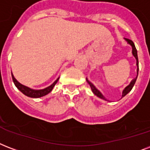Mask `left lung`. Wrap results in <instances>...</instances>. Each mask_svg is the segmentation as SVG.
<instances>
[{
  "label": "left lung",
  "instance_id": "left-lung-1",
  "mask_svg": "<svg viewBox=\"0 0 150 150\" xmlns=\"http://www.w3.org/2000/svg\"><path fill=\"white\" fill-rule=\"evenodd\" d=\"M125 40L127 41V43L128 44V45H130L131 46H132V54H133V55H134V57L135 58V59H136V66H137V76L134 79H133L132 81H131V83L128 84V85L126 87V88L123 90L122 91V97L121 98H123V97H125L126 95H127V93H129L130 91H131V90L132 89V88L134 87V83H135V81H136L137 80V77H138V74H139V59H138V54H137V50H136V47H135V46H134V44L133 43V41L131 40H129V39H127V38H125ZM86 81H87V82L88 83V84L90 85V87H91V91H92V92L94 93V95L95 96H96L97 97H98V98H102V99H103V100H105L107 101L106 99H105V98L104 97V96H103V94L101 93L100 91H98V89L95 87V86L93 85V83H91L90 81H88V78H86Z\"/></svg>",
  "mask_w": 150,
  "mask_h": 150
}]
</instances>
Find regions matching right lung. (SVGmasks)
<instances>
[{"label":"right lung","instance_id":"1","mask_svg":"<svg viewBox=\"0 0 150 150\" xmlns=\"http://www.w3.org/2000/svg\"><path fill=\"white\" fill-rule=\"evenodd\" d=\"M11 76H12V81H13L15 85L18 90L25 96H28V97H30V98H40V97H43V96H46L48 93H50L51 91H52V89L55 85V83H57V81H59V77L57 79L56 81H54V83L51 84L50 86L47 87V88H44V89H40V90H33V89H31V88H28L26 86H24L23 84H21L19 82L16 81V79L14 77L13 74L11 73Z\"/></svg>","mask_w":150,"mask_h":150}]
</instances>
